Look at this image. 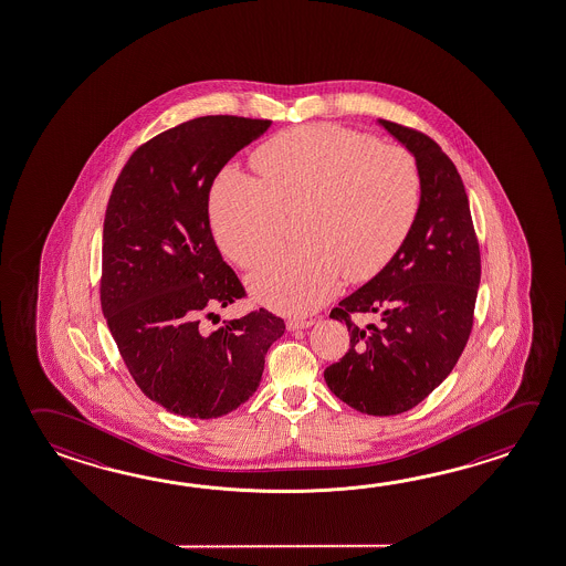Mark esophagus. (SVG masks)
Segmentation results:
<instances>
[{"mask_svg": "<svg viewBox=\"0 0 566 566\" xmlns=\"http://www.w3.org/2000/svg\"><path fill=\"white\" fill-rule=\"evenodd\" d=\"M312 324H314L312 318H290V321L286 322V328H289V331H304V328H310Z\"/></svg>", "mask_w": 566, "mask_h": 566, "instance_id": "esophagus-1", "label": "esophagus"}]
</instances>
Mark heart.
<instances>
[{"label": "heart", "instance_id": "b5f03b06", "mask_svg": "<svg viewBox=\"0 0 566 566\" xmlns=\"http://www.w3.org/2000/svg\"><path fill=\"white\" fill-rule=\"evenodd\" d=\"M258 176L226 168L210 192L213 238L238 266H256L300 213L302 244L248 280L262 304L304 314L348 282L380 274L412 232L422 202L418 161L402 146L314 124L282 132L254 154Z\"/></svg>", "mask_w": 566, "mask_h": 566}]
</instances>
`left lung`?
<instances>
[{
	"mask_svg": "<svg viewBox=\"0 0 566 566\" xmlns=\"http://www.w3.org/2000/svg\"><path fill=\"white\" fill-rule=\"evenodd\" d=\"M417 158L422 202L417 222L388 266L332 308L350 348L324 370L342 402L373 417L422 402L459 363L472 332L480 248L457 166L427 134L380 122ZM354 313L381 321L360 329Z\"/></svg>",
	"mask_w": 566,
	"mask_h": 566,
	"instance_id": "1",
	"label": "left lung"
}]
</instances>
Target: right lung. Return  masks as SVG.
Wrapping results in <instances>:
<instances>
[{"label":"right lung","instance_id":"obj_1","mask_svg":"<svg viewBox=\"0 0 566 566\" xmlns=\"http://www.w3.org/2000/svg\"><path fill=\"white\" fill-rule=\"evenodd\" d=\"M270 119L203 116L142 144L119 171L104 220L99 300L139 390L168 412L218 418L256 392L286 324L266 308L210 331L245 298L213 242L208 200L235 151Z\"/></svg>","mask_w":566,"mask_h":566}]
</instances>
